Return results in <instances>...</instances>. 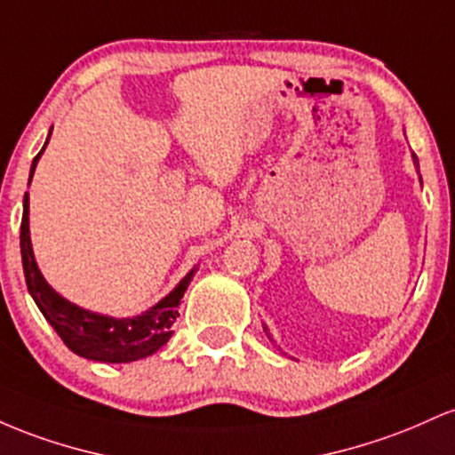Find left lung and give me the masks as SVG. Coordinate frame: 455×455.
<instances>
[{"instance_id":"left-lung-1","label":"left lung","mask_w":455,"mask_h":455,"mask_svg":"<svg viewBox=\"0 0 455 455\" xmlns=\"http://www.w3.org/2000/svg\"><path fill=\"white\" fill-rule=\"evenodd\" d=\"M412 161H415V165L419 167V159H417V155H412ZM264 331H267V329H264Z\"/></svg>"}]
</instances>
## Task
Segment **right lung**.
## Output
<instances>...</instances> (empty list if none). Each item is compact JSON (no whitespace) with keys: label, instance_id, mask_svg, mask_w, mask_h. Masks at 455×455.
I'll list each match as a JSON object with an SVG mask.
<instances>
[{"label":"right lung","instance_id":"right-lung-1","mask_svg":"<svg viewBox=\"0 0 455 455\" xmlns=\"http://www.w3.org/2000/svg\"><path fill=\"white\" fill-rule=\"evenodd\" d=\"M51 137V135H49ZM49 144V140H47ZM44 144V146H47ZM44 150V148H43ZM43 150L34 156L32 173L36 170ZM29 173V180H32ZM21 259L25 283L34 303L43 311L47 323L53 326L55 333L62 338L75 355L85 356L92 361H103V363H131V361L144 359L156 352L161 346L167 344L172 338V324L176 323L178 305L185 296L188 283L193 279V270L176 285V290L165 296L161 303L148 309L146 314L135 318H109V315L85 311L76 305L68 303L44 282L40 275L29 243V196L23 197V219H21Z\"/></svg>","mask_w":455,"mask_h":455}]
</instances>
